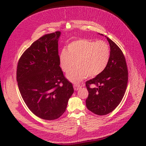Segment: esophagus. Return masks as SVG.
<instances>
[{
    "instance_id": "1",
    "label": "esophagus",
    "mask_w": 146,
    "mask_h": 146,
    "mask_svg": "<svg viewBox=\"0 0 146 146\" xmlns=\"http://www.w3.org/2000/svg\"><path fill=\"white\" fill-rule=\"evenodd\" d=\"M81 87H82L81 85H78V84H76V85H74V89L75 91L78 90Z\"/></svg>"
}]
</instances>
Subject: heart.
Wrapping results in <instances>:
<instances>
[{"label":"heart","mask_w":146,"mask_h":146,"mask_svg":"<svg viewBox=\"0 0 146 146\" xmlns=\"http://www.w3.org/2000/svg\"><path fill=\"white\" fill-rule=\"evenodd\" d=\"M110 56L111 50L107 42L80 39L70 42L67 50L61 51L59 59L61 68L66 73L76 63L78 67L70 70L66 77L71 82L78 83L87 77H95L102 72Z\"/></svg>","instance_id":"b5f03b06"}]
</instances>
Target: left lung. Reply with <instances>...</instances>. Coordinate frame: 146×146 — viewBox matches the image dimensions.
<instances>
[{
	"label": "left lung",
	"mask_w": 146,
	"mask_h": 146,
	"mask_svg": "<svg viewBox=\"0 0 146 146\" xmlns=\"http://www.w3.org/2000/svg\"><path fill=\"white\" fill-rule=\"evenodd\" d=\"M107 39L111 50L108 66L101 74L86 82L89 92L86 107L98 115H105L117 107L124 96L128 82L125 56L115 42L108 37ZM91 84L96 86L91 88Z\"/></svg>",
	"instance_id": "1"
}]
</instances>
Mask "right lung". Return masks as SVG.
Masks as SVG:
<instances>
[{
  "mask_svg": "<svg viewBox=\"0 0 146 146\" xmlns=\"http://www.w3.org/2000/svg\"><path fill=\"white\" fill-rule=\"evenodd\" d=\"M61 32L44 35L32 43L19 60L16 79L24 101L36 116L55 120L66 111L74 92L60 66Z\"/></svg>",
  "mask_w": 146,
  "mask_h": 146,
  "instance_id": "obj_1",
  "label": "right lung"
}]
</instances>
